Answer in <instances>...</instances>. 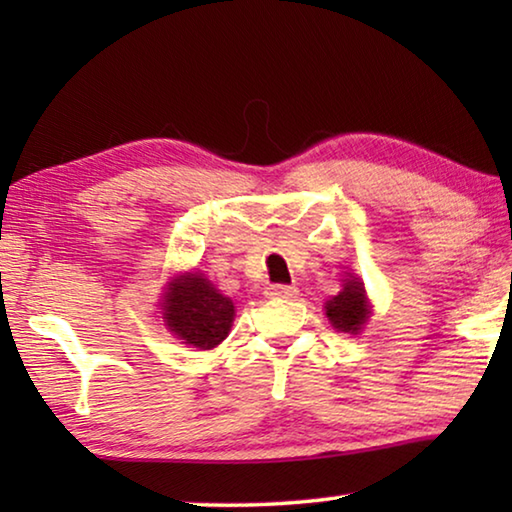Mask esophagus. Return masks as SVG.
I'll list each match as a JSON object with an SVG mask.
<instances>
[{"label": "esophagus", "mask_w": 512, "mask_h": 512, "mask_svg": "<svg viewBox=\"0 0 512 512\" xmlns=\"http://www.w3.org/2000/svg\"><path fill=\"white\" fill-rule=\"evenodd\" d=\"M268 296L289 300L298 296V289L291 287V284H271V287H268Z\"/></svg>", "instance_id": "esophagus-1"}]
</instances>
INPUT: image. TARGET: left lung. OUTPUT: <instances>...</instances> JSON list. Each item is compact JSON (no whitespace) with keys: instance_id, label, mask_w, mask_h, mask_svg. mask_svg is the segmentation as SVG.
I'll return each mask as SVG.
<instances>
[{"instance_id":"8db88e82","label":"left lung","mask_w":512,"mask_h":512,"mask_svg":"<svg viewBox=\"0 0 512 512\" xmlns=\"http://www.w3.org/2000/svg\"><path fill=\"white\" fill-rule=\"evenodd\" d=\"M327 318L341 332H357L370 314L366 293L359 280H345L343 291L327 302Z\"/></svg>"}]
</instances>
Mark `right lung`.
<instances>
[{"instance_id":"1","label":"right lung","mask_w":512,"mask_h":512,"mask_svg":"<svg viewBox=\"0 0 512 512\" xmlns=\"http://www.w3.org/2000/svg\"><path fill=\"white\" fill-rule=\"evenodd\" d=\"M164 318L171 332L185 343L201 350H212L230 332L235 307L221 296L203 275H183L171 282L164 300Z\"/></svg>"}]
</instances>
